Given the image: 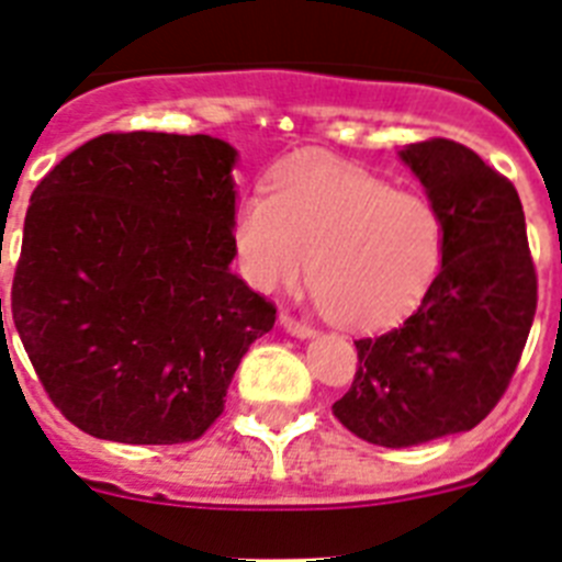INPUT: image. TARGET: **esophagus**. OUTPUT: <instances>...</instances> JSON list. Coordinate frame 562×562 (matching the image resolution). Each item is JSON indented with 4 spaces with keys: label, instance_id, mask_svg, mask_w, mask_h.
Segmentation results:
<instances>
[{
    "label": "esophagus",
    "instance_id": "1",
    "mask_svg": "<svg viewBox=\"0 0 562 562\" xmlns=\"http://www.w3.org/2000/svg\"><path fill=\"white\" fill-rule=\"evenodd\" d=\"M278 324H281V329L284 331H290V335L301 337V340H306V337L315 335V329H312L310 324H304V321H297V317H292V315H281L278 317Z\"/></svg>",
    "mask_w": 562,
    "mask_h": 562
}]
</instances>
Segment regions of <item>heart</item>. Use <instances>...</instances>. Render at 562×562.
Masks as SVG:
<instances>
[{
    "label": "heart",
    "mask_w": 562,
    "mask_h": 562,
    "mask_svg": "<svg viewBox=\"0 0 562 562\" xmlns=\"http://www.w3.org/2000/svg\"><path fill=\"white\" fill-rule=\"evenodd\" d=\"M238 267L258 292L310 272L331 321L376 331L408 317L441 270L445 227L428 200L349 162L304 157L272 173L233 216ZM313 258L310 259L308 256Z\"/></svg>",
    "instance_id": "obj_1"
}]
</instances>
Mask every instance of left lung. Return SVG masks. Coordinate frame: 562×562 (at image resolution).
<instances>
[{"label": "left lung", "mask_w": 562, "mask_h": 562, "mask_svg": "<svg viewBox=\"0 0 562 562\" xmlns=\"http://www.w3.org/2000/svg\"><path fill=\"white\" fill-rule=\"evenodd\" d=\"M416 173L445 227L441 270L414 315L357 340L349 394L337 419L380 448H414L473 430L513 380L538 306L518 191L453 140L411 143Z\"/></svg>", "instance_id": "1"}]
</instances>
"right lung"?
<instances>
[{"label": "right lung", "instance_id": "right-lung-1", "mask_svg": "<svg viewBox=\"0 0 562 562\" xmlns=\"http://www.w3.org/2000/svg\"><path fill=\"white\" fill-rule=\"evenodd\" d=\"M236 157L211 134H101L30 196L10 312L44 391L83 434L200 439L276 324L231 272Z\"/></svg>", "mask_w": 562, "mask_h": 562}]
</instances>
